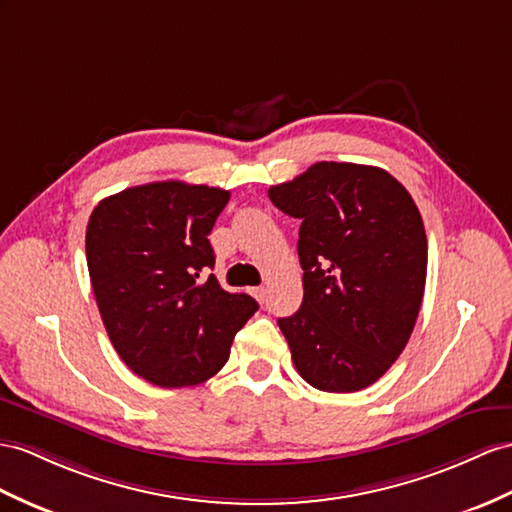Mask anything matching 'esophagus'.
<instances>
[{"label": "esophagus", "instance_id": "34e87169", "mask_svg": "<svg viewBox=\"0 0 512 512\" xmlns=\"http://www.w3.org/2000/svg\"><path fill=\"white\" fill-rule=\"evenodd\" d=\"M249 293H252L258 302H265V297H267L265 286H254V289H249Z\"/></svg>", "mask_w": 512, "mask_h": 512}]
</instances>
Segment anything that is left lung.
<instances>
[{"instance_id": "obj_1", "label": "left lung", "mask_w": 512, "mask_h": 512, "mask_svg": "<svg viewBox=\"0 0 512 512\" xmlns=\"http://www.w3.org/2000/svg\"><path fill=\"white\" fill-rule=\"evenodd\" d=\"M269 199L302 221L304 299L278 319L310 386L354 393L400 358L426 289L428 239L413 197L389 171L315 162Z\"/></svg>"}]
</instances>
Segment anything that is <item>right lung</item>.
<instances>
[{
    "mask_svg": "<svg viewBox=\"0 0 512 512\" xmlns=\"http://www.w3.org/2000/svg\"><path fill=\"white\" fill-rule=\"evenodd\" d=\"M230 191L180 180L102 199L86 226V265L112 345L136 376L165 389L202 384L228 363L258 304L206 269Z\"/></svg>",
    "mask_w": 512,
    "mask_h": 512,
    "instance_id": "obj_1",
    "label": "right lung"
}]
</instances>
